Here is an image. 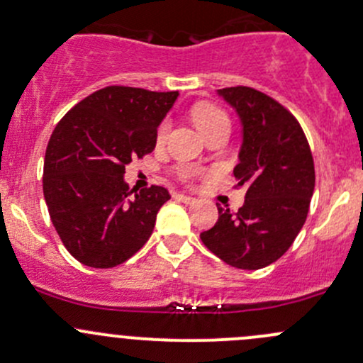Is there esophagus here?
Returning a JSON list of instances; mask_svg holds the SVG:
<instances>
[{
  "instance_id": "1",
  "label": "esophagus",
  "mask_w": 363,
  "mask_h": 363,
  "mask_svg": "<svg viewBox=\"0 0 363 363\" xmlns=\"http://www.w3.org/2000/svg\"><path fill=\"white\" fill-rule=\"evenodd\" d=\"M175 199L181 200V202H184V203H193V202H195V199H193V196L182 195V193H177V195H175Z\"/></svg>"
}]
</instances>
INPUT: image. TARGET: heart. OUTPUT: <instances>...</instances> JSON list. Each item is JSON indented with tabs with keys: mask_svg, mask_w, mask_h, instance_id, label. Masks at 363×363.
<instances>
[{
	"mask_svg": "<svg viewBox=\"0 0 363 363\" xmlns=\"http://www.w3.org/2000/svg\"><path fill=\"white\" fill-rule=\"evenodd\" d=\"M189 116H191L193 124L199 128V131L205 138L218 130H230L228 113L223 111L221 107H218V105L211 104V101H199V104H195L191 107V111H189ZM167 131L168 121H161L158 128H156V140H163ZM191 174V168H184V170H182V175H184V177H188V175Z\"/></svg>",
	"mask_w": 363,
	"mask_h": 363,
	"instance_id": "b5f03b06",
	"label": "heart"
}]
</instances>
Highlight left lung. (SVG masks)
I'll return each instance as SVG.
<instances>
[{"label":"left lung","instance_id":"obj_1","mask_svg":"<svg viewBox=\"0 0 363 363\" xmlns=\"http://www.w3.org/2000/svg\"><path fill=\"white\" fill-rule=\"evenodd\" d=\"M242 123V147L233 168L246 200L219 218L200 239L228 265L258 270L284 255L302 230L314 191V161L302 126L279 101L252 87L218 91Z\"/></svg>","mask_w":363,"mask_h":363}]
</instances>
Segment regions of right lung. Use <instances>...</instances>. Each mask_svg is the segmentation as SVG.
Masks as SVG:
<instances>
[{
  "label": "right lung",
  "instance_id": "add662e5",
  "mask_svg": "<svg viewBox=\"0 0 363 363\" xmlns=\"http://www.w3.org/2000/svg\"><path fill=\"white\" fill-rule=\"evenodd\" d=\"M177 91L108 86L65 113L43 161V196L50 221L69 255L93 269H112L151 237L170 193H140L124 182V168L156 145V128Z\"/></svg>",
  "mask_w": 363,
  "mask_h": 363
}]
</instances>
